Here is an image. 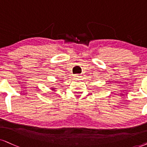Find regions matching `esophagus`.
Instances as JSON below:
<instances>
[{
  "label": "esophagus",
  "instance_id": "34e87169",
  "mask_svg": "<svg viewBox=\"0 0 147 147\" xmlns=\"http://www.w3.org/2000/svg\"><path fill=\"white\" fill-rule=\"evenodd\" d=\"M81 75H75V76H74V79H76V80H79L80 79H81Z\"/></svg>",
  "mask_w": 147,
  "mask_h": 147
}]
</instances>
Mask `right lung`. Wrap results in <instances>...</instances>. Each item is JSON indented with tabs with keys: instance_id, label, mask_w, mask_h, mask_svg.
Wrapping results in <instances>:
<instances>
[{
	"instance_id": "right-lung-1",
	"label": "right lung",
	"mask_w": 147,
	"mask_h": 147,
	"mask_svg": "<svg viewBox=\"0 0 147 147\" xmlns=\"http://www.w3.org/2000/svg\"><path fill=\"white\" fill-rule=\"evenodd\" d=\"M51 90H54V91H55V88H54V87H52Z\"/></svg>"
}]
</instances>
